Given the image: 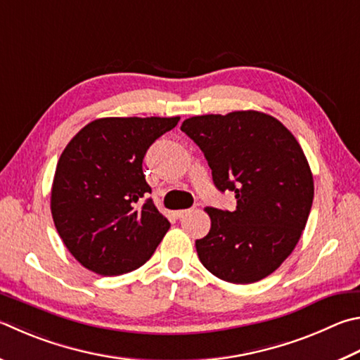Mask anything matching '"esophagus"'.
Here are the masks:
<instances>
[{"label":"esophagus","instance_id":"esophagus-1","mask_svg":"<svg viewBox=\"0 0 360 360\" xmlns=\"http://www.w3.org/2000/svg\"><path fill=\"white\" fill-rule=\"evenodd\" d=\"M187 212H188V209H179V211H174L173 215H174L176 219H181V217H184Z\"/></svg>","mask_w":360,"mask_h":360}]
</instances>
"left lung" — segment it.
<instances>
[{
  "mask_svg": "<svg viewBox=\"0 0 360 360\" xmlns=\"http://www.w3.org/2000/svg\"><path fill=\"white\" fill-rule=\"evenodd\" d=\"M181 130L197 143L234 211L206 207L211 230L198 258L225 282L253 283L278 269L299 243L313 202V176L302 148L271 115L247 110L188 117Z\"/></svg>",
  "mask_w": 360,
  "mask_h": 360,
  "instance_id": "1",
  "label": "left lung"
}]
</instances>
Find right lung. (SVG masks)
<instances>
[{
	"label": "right lung",
	"mask_w": 360,
	"mask_h": 360,
	"mask_svg": "<svg viewBox=\"0 0 360 360\" xmlns=\"http://www.w3.org/2000/svg\"><path fill=\"white\" fill-rule=\"evenodd\" d=\"M174 117H101L84 126L58 160L51 215L64 245L86 269L121 276L136 269L169 228L143 174L153 143Z\"/></svg>",
	"instance_id": "1"
}]
</instances>
